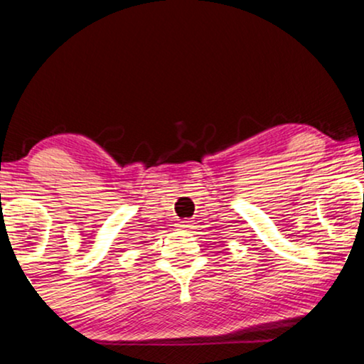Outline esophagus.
I'll list each match as a JSON object with an SVG mask.
<instances>
[{"mask_svg": "<svg viewBox=\"0 0 364 364\" xmlns=\"http://www.w3.org/2000/svg\"><path fill=\"white\" fill-rule=\"evenodd\" d=\"M178 228H181V230H183V231H189L192 228V223L191 221H182V223H178Z\"/></svg>", "mask_w": 364, "mask_h": 364, "instance_id": "esophagus-1", "label": "esophagus"}]
</instances>
